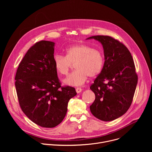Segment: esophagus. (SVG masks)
I'll use <instances>...</instances> for the list:
<instances>
[{
	"label": "esophagus",
	"mask_w": 152,
	"mask_h": 152,
	"mask_svg": "<svg viewBox=\"0 0 152 152\" xmlns=\"http://www.w3.org/2000/svg\"><path fill=\"white\" fill-rule=\"evenodd\" d=\"M76 91L77 93H80L82 91V88H77L76 89Z\"/></svg>",
	"instance_id": "obj_1"
}]
</instances>
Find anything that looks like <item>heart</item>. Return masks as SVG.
Returning a JSON list of instances; mask_svg holds the SVG:
<instances>
[{
  "label": "heart",
  "instance_id": "1",
  "mask_svg": "<svg viewBox=\"0 0 152 152\" xmlns=\"http://www.w3.org/2000/svg\"><path fill=\"white\" fill-rule=\"evenodd\" d=\"M53 63L56 71L61 75L68 74L72 64L76 71L70 74L63 82L69 86L83 85L88 77H94L101 72L104 58L102 53L92 47L83 44L70 47L66 50V56L55 55Z\"/></svg>",
  "mask_w": 152,
  "mask_h": 152
}]
</instances>
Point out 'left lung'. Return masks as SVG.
Segmentation results:
<instances>
[{"instance_id": "left-lung-1", "label": "left lung", "mask_w": 152, "mask_h": 152, "mask_svg": "<svg viewBox=\"0 0 152 152\" xmlns=\"http://www.w3.org/2000/svg\"><path fill=\"white\" fill-rule=\"evenodd\" d=\"M91 39L102 44L104 62L90 86L96 96L90 111L97 118L110 121L124 115L131 106L138 76L131 53L122 43L109 36L86 38Z\"/></svg>"}]
</instances>
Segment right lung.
Wrapping results in <instances>:
<instances>
[{"instance_id":"obj_1","label":"right lung","mask_w":152,"mask_h":152,"mask_svg":"<svg viewBox=\"0 0 152 152\" xmlns=\"http://www.w3.org/2000/svg\"><path fill=\"white\" fill-rule=\"evenodd\" d=\"M55 43L41 41L31 48L20 63L15 85L21 110L34 123L52 128L62 122L68 103L77 93L61 87L53 63Z\"/></svg>"}]
</instances>
